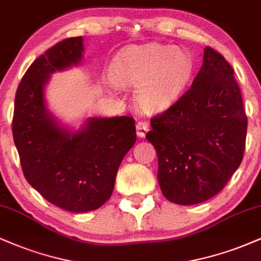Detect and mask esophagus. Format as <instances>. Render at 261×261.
Wrapping results in <instances>:
<instances>
[{
    "instance_id": "esophagus-1",
    "label": "esophagus",
    "mask_w": 261,
    "mask_h": 261,
    "mask_svg": "<svg viewBox=\"0 0 261 261\" xmlns=\"http://www.w3.org/2000/svg\"><path fill=\"white\" fill-rule=\"evenodd\" d=\"M136 130H137V136L141 137V139H142V137H145L146 134H147L149 130L148 122L139 121L136 125Z\"/></svg>"
}]
</instances>
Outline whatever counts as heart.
<instances>
[{"mask_svg": "<svg viewBox=\"0 0 261 261\" xmlns=\"http://www.w3.org/2000/svg\"><path fill=\"white\" fill-rule=\"evenodd\" d=\"M189 54L161 44L134 45L114 59V85L136 87L135 104L146 114L161 113L180 98L193 76Z\"/></svg>", "mask_w": 261, "mask_h": 261, "instance_id": "obj_1", "label": "heart"}]
</instances>
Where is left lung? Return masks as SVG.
I'll list each match as a JSON object with an SVG mask.
<instances>
[{
    "mask_svg": "<svg viewBox=\"0 0 261 261\" xmlns=\"http://www.w3.org/2000/svg\"><path fill=\"white\" fill-rule=\"evenodd\" d=\"M146 135L158 157V182L170 202L195 205L220 193L243 160L247 137L233 68L211 47L190 89L151 119Z\"/></svg>",
    "mask_w": 261,
    "mask_h": 261,
    "instance_id": "1",
    "label": "left lung"
}]
</instances>
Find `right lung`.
Returning a JSON list of instances; mask_svg holds the SVG:
<instances>
[{
	"mask_svg": "<svg viewBox=\"0 0 261 261\" xmlns=\"http://www.w3.org/2000/svg\"><path fill=\"white\" fill-rule=\"evenodd\" d=\"M83 51V38L76 37L39 56L18 86L12 122L27 181L49 202L77 214L109 200L121 161L136 142L130 116L87 118L73 130L47 108L50 76L79 66Z\"/></svg>",
	"mask_w": 261,
	"mask_h": 261,
	"instance_id": "obj_1",
	"label": "right lung"
}]
</instances>
